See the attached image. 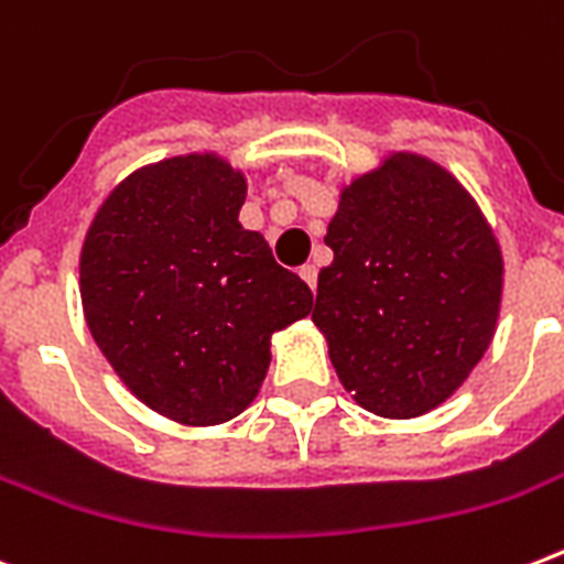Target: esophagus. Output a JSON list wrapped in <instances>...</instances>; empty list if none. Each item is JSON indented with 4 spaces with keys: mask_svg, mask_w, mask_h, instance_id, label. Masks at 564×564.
<instances>
[{
    "mask_svg": "<svg viewBox=\"0 0 564 564\" xmlns=\"http://www.w3.org/2000/svg\"><path fill=\"white\" fill-rule=\"evenodd\" d=\"M299 274H301V281L307 283L310 290H316V283H318V269H316V265H310V263L301 265Z\"/></svg>",
    "mask_w": 564,
    "mask_h": 564,
    "instance_id": "obj_1",
    "label": "esophagus"
}]
</instances>
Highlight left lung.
<instances>
[{"label": "left lung", "mask_w": 564, "mask_h": 564, "mask_svg": "<svg viewBox=\"0 0 564 564\" xmlns=\"http://www.w3.org/2000/svg\"><path fill=\"white\" fill-rule=\"evenodd\" d=\"M313 322L354 401L415 419L451 398L489 351L503 257L463 184L392 154L339 195Z\"/></svg>", "instance_id": "8db88e82"}]
</instances>
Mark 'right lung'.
I'll use <instances>...</instances> for the list:
<instances>
[{"label": "right lung", "mask_w": 564, "mask_h": 564, "mask_svg": "<svg viewBox=\"0 0 564 564\" xmlns=\"http://www.w3.org/2000/svg\"><path fill=\"white\" fill-rule=\"evenodd\" d=\"M246 178L213 154L154 163L96 213L82 248L90 334L166 419L221 424L254 401L274 330L313 307L299 274L239 225Z\"/></svg>", "instance_id": "add662e5"}]
</instances>
